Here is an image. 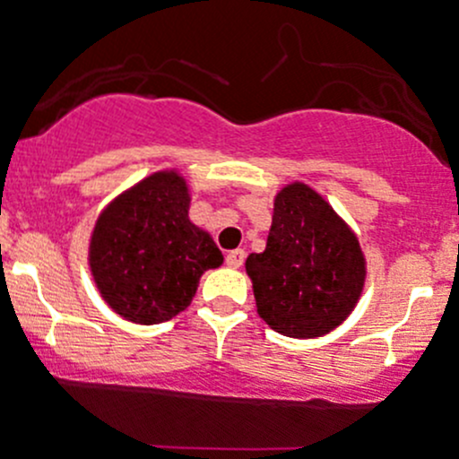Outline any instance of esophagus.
<instances>
[{
  "instance_id": "1",
  "label": "esophagus",
  "mask_w": 459,
  "mask_h": 459,
  "mask_svg": "<svg viewBox=\"0 0 459 459\" xmlns=\"http://www.w3.org/2000/svg\"><path fill=\"white\" fill-rule=\"evenodd\" d=\"M225 263H228V267L238 269L245 263V252L243 249H231V252H228V256H225Z\"/></svg>"
}]
</instances>
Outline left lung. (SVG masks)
<instances>
[{"label":"left lung","instance_id":"8db88e82","mask_svg":"<svg viewBox=\"0 0 459 459\" xmlns=\"http://www.w3.org/2000/svg\"><path fill=\"white\" fill-rule=\"evenodd\" d=\"M258 316L290 338H318L344 323L365 287V256L349 225L305 183L273 201L267 247L245 261Z\"/></svg>","mask_w":459,"mask_h":459}]
</instances>
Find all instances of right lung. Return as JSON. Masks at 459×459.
Here are the masks:
<instances>
[{
    "mask_svg": "<svg viewBox=\"0 0 459 459\" xmlns=\"http://www.w3.org/2000/svg\"><path fill=\"white\" fill-rule=\"evenodd\" d=\"M190 192L177 169L154 172L117 196L94 225L88 263L101 299L130 323L181 314L203 272L223 263L212 236L187 216Z\"/></svg>",
    "mask_w": 459,
    "mask_h": 459,
    "instance_id": "add662e5",
    "label": "right lung"
}]
</instances>
